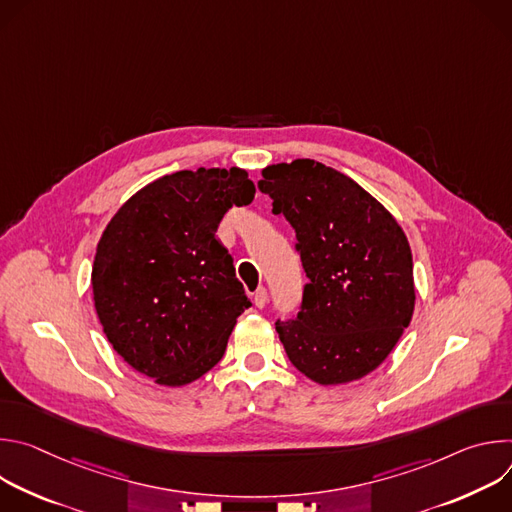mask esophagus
Instances as JSON below:
<instances>
[{"instance_id":"34e87169","label":"esophagus","mask_w":512,"mask_h":512,"mask_svg":"<svg viewBox=\"0 0 512 512\" xmlns=\"http://www.w3.org/2000/svg\"><path fill=\"white\" fill-rule=\"evenodd\" d=\"M253 302L257 308H263L267 304V289L265 287H259L255 294H253Z\"/></svg>"}]
</instances>
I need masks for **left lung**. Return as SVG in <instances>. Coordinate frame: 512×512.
Masks as SVG:
<instances>
[{"label": "left lung", "mask_w": 512, "mask_h": 512, "mask_svg": "<svg viewBox=\"0 0 512 512\" xmlns=\"http://www.w3.org/2000/svg\"><path fill=\"white\" fill-rule=\"evenodd\" d=\"M273 214L296 231L306 277L296 318L277 320L287 358L320 385L375 371L409 326L413 259L393 214L352 178L314 160L263 170Z\"/></svg>", "instance_id": "1"}]
</instances>
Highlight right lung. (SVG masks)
I'll return each mask as SVG.
<instances>
[{
    "label": "right lung",
    "mask_w": 512,
    "mask_h": 512,
    "mask_svg": "<svg viewBox=\"0 0 512 512\" xmlns=\"http://www.w3.org/2000/svg\"><path fill=\"white\" fill-rule=\"evenodd\" d=\"M253 196L245 170H182L141 188L111 218L91 273L95 310L141 375L180 387L223 358L251 300L216 229Z\"/></svg>",
    "instance_id": "right-lung-1"
}]
</instances>
